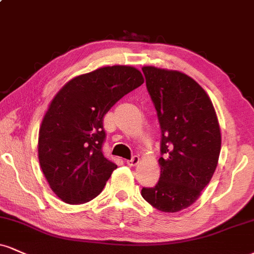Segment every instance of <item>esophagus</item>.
Instances as JSON below:
<instances>
[{
	"label": "esophagus",
	"mask_w": 254,
	"mask_h": 254,
	"mask_svg": "<svg viewBox=\"0 0 254 254\" xmlns=\"http://www.w3.org/2000/svg\"><path fill=\"white\" fill-rule=\"evenodd\" d=\"M127 163L129 164L130 167H133L136 166V164L139 163V156H137V155H135V156H132L130 158V160L127 161Z\"/></svg>",
	"instance_id": "obj_1"
}]
</instances>
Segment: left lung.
I'll list each match as a JSON object with an SVG mask.
<instances>
[{
  "label": "left lung",
  "instance_id": "obj_1",
  "mask_svg": "<svg viewBox=\"0 0 254 254\" xmlns=\"http://www.w3.org/2000/svg\"><path fill=\"white\" fill-rule=\"evenodd\" d=\"M146 88L161 127V176L143 188L152 207L176 213L193 204L208 185L221 149L214 106L194 79L179 71L144 66Z\"/></svg>",
  "mask_w": 254,
  "mask_h": 254
}]
</instances>
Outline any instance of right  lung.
Returning <instances> with one entry per match:
<instances>
[{"instance_id":"add662e5","label":"right lung","mask_w":254,"mask_h":254,"mask_svg":"<svg viewBox=\"0 0 254 254\" xmlns=\"http://www.w3.org/2000/svg\"><path fill=\"white\" fill-rule=\"evenodd\" d=\"M144 82L131 66H108L78 75L52 100L39 131V161L64 202H88L117 168L103 154V119L121 98Z\"/></svg>"}]
</instances>
